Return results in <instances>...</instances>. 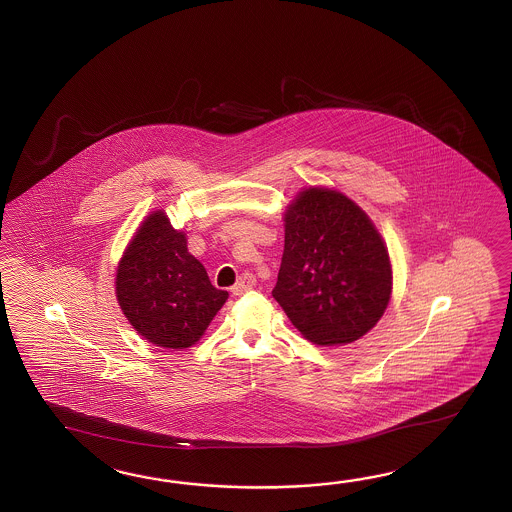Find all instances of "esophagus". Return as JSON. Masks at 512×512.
I'll return each instance as SVG.
<instances>
[{
    "mask_svg": "<svg viewBox=\"0 0 512 512\" xmlns=\"http://www.w3.org/2000/svg\"><path fill=\"white\" fill-rule=\"evenodd\" d=\"M254 287H256V278H254L252 274H249V272H245V274L241 276L240 282L232 287V294H243L245 291H251Z\"/></svg>",
    "mask_w": 512,
    "mask_h": 512,
    "instance_id": "esophagus-1",
    "label": "esophagus"
}]
</instances>
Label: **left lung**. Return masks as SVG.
<instances>
[{"mask_svg": "<svg viewBox=\"0 0 512 512\" xmlns=\"http://www.w3.org/2000/svg\"><path fill=\"white\" fill-rule=\"evenodd\" d=\"M283 221L274 300L313 344L342 346L364 337L392 298V261L373 221L326 186L304 188Z\"/></svg>", "mask_w": 512, "mask_h": 512, "instance_id": "obj_1", "label": "left lung"}]
</instances>
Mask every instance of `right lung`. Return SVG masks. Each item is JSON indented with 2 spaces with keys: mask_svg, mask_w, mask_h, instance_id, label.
Here are the masks:
<instances>
[{
  "mask_svg": "<svg viewBox=\"0 0 512 512\" xmlns=\"http://www.w3.org/2000/svg\"><path fill=\"white\" fill-rule=\"evenodd\" d=\"M115 293L133 329L166 349L194 346L229 298L210 283L188 252L185 232L172 227L164 210L146 216L122 252Z\"/></svg>",
  "mask_w": 512,
  "mask_h": 512,
  "instance_id": "1",
  "label": "right lung"
}]
</instances>
